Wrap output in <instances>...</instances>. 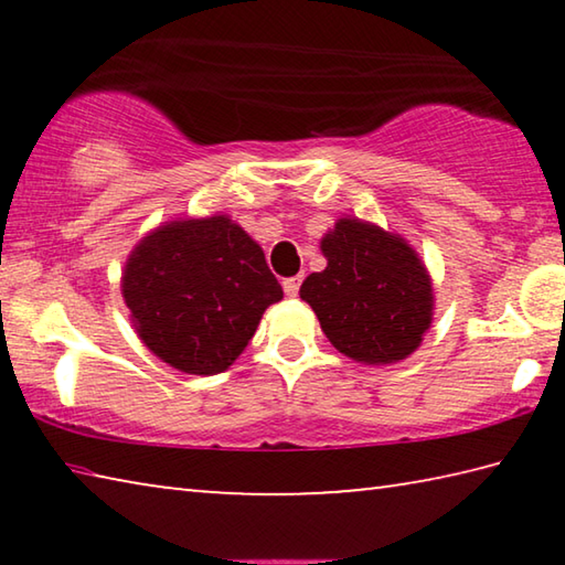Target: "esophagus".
Listing matches in <instances>:
<instances>
[{
  "mask_svg": "<svg viewBox=\"0 0 565 565\" xmlns=\"http://www.w3.org/2000/svg\"><path fill=\"white\" fill-rule=\"evenodd\" d=\"M299 286H301V276H291V279H284V291H286V296H296V294H299Z\"/></svg>",
  "mask_w": 565,
  "mask_h": 565,
  "instance_id": "1",
  "label": "esophagus"
}]
</instances>
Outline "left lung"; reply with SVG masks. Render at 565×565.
<instances>
[{
    "label": "left lung",
    "mask_w": 565,
    "mask_h": 565,
    "mask_svg": "<svg viewBox=\"0 0 565 565\" xmlns=\"http://www.w3.org/2000/svg\"><path fill=\"white\" fill-rule=\"evenodd\" d=\"M327 269L306 276L301 299L321 331L366 366L408 359L434 321V284L426 264L401 234L356 216L337 218L321 236Z\"/></svg>",
    "instance_id": "obj_1"
}]
</instances>
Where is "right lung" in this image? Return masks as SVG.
<instances>
[{
    "label": "right lung",
    "instance_id": "right-lung-1",
    "mask_svg": "<svg viewBox=\"0 0 565 565\" xmlns=\"http://www.w3.org/2000/svg\"><path fill=\"white\" fill-rule=\"evenodd\" d=\"M121 296L141 343L191 376L242 356L264 311L284 299L262 246L228 214L174 218L131 248Z\"/></svg>",
    "mask_w": 565,
    "mask_h": 565
}]
</instances>
